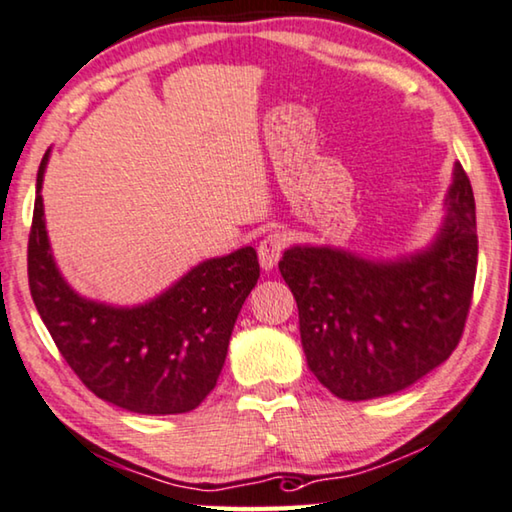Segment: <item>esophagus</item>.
I'll list each match as a JSON object with an SVG mask.
<instances>
[{"mask_svg": "<svg viewBox=\"0 0 512 512\" xmlns=\"http://www.w3.org/2000/svg\"><path fill=\"white\" fill-rule=\"evenodd\" d=\"M287 246V236L282 232H271L269 236H264L262 243H259L257 255H259V264H262L264 271H271L273 266L278 264V259L282 257V250Z\"/></svg>", "mask_w": 512, "mask_h": 512, "instance_id": "obj_1", "label": "esophagus"}]
</instances>
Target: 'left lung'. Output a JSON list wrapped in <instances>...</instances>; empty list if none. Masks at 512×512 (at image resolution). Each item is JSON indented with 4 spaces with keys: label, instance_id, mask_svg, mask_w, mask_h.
Instances as JSON below:
<instances>
[{
    "label": "left lung",
    "instance_id": "left-lung-1",
    "mask_svg": "<svg viewBox=\"0 0 512 512\" xmlns=\"http://www.w3.org/2000/svg\"><path fill=\"white\" fill-rule=\"evenodd\" d=\"M444 207L434 241L414 255L377 262L333 246L282 255L305 361L340 400L404 391L460 342L478 264L474 190L460 163Z\"/></svg>",
    "mask_w": 512,
    "mask_h": 512
}]
</instances>
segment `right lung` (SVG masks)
I'll return each mask as SVG.
<instances>
[{
    "label": "right lung",
    "mask_w": 512,
    "mask_h": 512,
    "mask_svg": "<svg viewBox=\"0 0 512 512\" xmlns=\"http://www.w3.org/2000/svg\"><path fill=\"white\" fill-rule=\"evenodd\" d=\"M27 248L29 289L61 356L91 393L133 411L167 416L200 407L225 365L243 301L257 285L255 248L197 264L163 294L133 308L80 296L57 269L43 213V177Z\"/></svg>",
    "instance_id": "right-lung-1"
}]
</instances>
